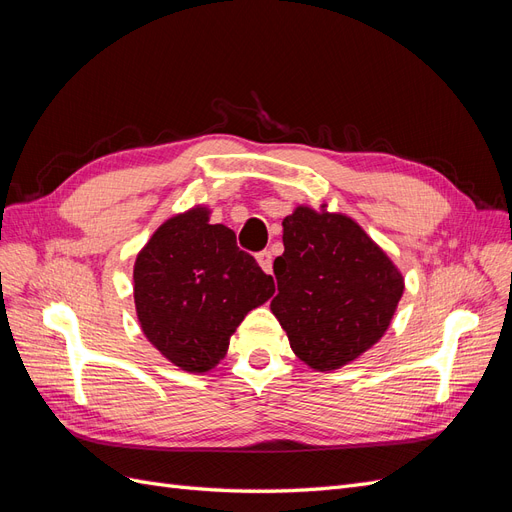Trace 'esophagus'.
<instances>
[{"label":"esophagus","mask_w":512,"mask_h":512,"mask_svg":"<svg viewBox=\"0 0 512 512\" xmlns=\"http://www.w3.org/2000/svg\"><path fill=\"white\" fill-rule=\"evenodd\" d=\"M256 260H258V265H260V269L265 271V273H271L273 271V254L269 252V250H265V252H260L258 256H256Z\"/></svg>","instance_id":"34e87169"}]
</instances>
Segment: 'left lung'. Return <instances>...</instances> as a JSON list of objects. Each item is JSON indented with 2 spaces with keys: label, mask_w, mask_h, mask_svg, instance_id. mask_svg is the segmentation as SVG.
<instances>
[{
  "label": "left lung",
  "mask_w": 512,
  "mask_h": 512,
  "mask_svg": "<svg viewBox=\"0 0 512 512\" xmlns=\"http://www.w3.org/2000/svg\"><path fill=\"white\" fill-rule=\"evenodd\" d=\"M324 207L299 205L284 218L271 312L305 365L333 371L380 342L404 294V275L352 218Z\"/></svg>",
  "instance_id": "obj_1"
}]
</instances>
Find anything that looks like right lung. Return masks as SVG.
Listing matches in <instances>:
<instances>
[{
  "label": "right lung",
  "mask_w": 512,
  "mask_h": 512,
  "mask_svg": "<svg viewBox=\"0 0 512 512\" xmlns=\"http://www.w3.org/2000/svg\"><path fill=\"white\" fill-rule=\"evenodd\" d=\"M211 209L196 205L168 218L134 262V305L141 329L164 359L207 374L247 312L269 301L273 277L241 252Z\"/></svg>",
  "instance_id": "1"
}]
</instances>
